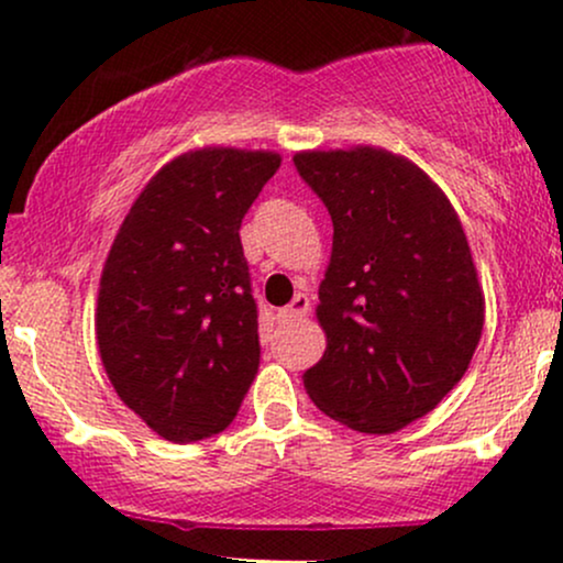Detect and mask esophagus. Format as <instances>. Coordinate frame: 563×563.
Masks as SVG:
<instances>
[{
    "instance_id": "esophagus-1",
    "label": "esophagus",
    "mask_w": 563,
    "mask_h": 563,
    "mask_svg": "<svg viewBox=\"0 0 563 563\" xmlns=\"http://www.w3.org/2000/svg\"><path fill=\"white\" fill-rule=\"evenodd\" d=\"M309 309H312V299H309L307 294H296L294 301H290L288 307H283L280 312H277V318H280V320H296V318H303V314H309Z\"/></svg>"
}]
</instances>
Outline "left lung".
Wrapping results in <instances>:
<instances>
[{"mask_svg": "<svg viewBox=\"0 0 563 563\" xmlns=\"http://www.w3.org/2000/svg\"><path fill=\"white\" fill-rule=\"evenodd\" d=\"M294 164L333 222L318 303L328 346L303 386L333 421L391 434L442 402L482 339L466 232L448 196L389 151H303Z\"/></svg>", "mask_w": 563, "mask_h": 563, "instance_id": "1", "label": "left lung"}]
</instances>
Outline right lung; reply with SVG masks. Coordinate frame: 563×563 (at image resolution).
<instances>
[{"instance_id":"add662e5","label":"right lung","mask_w":563,"mask_h":563,"mask_svg":"<svg viewBox=\"0 0 563 563\" xmlns=\"http://www.w3.org/2000/svg\"><path fill=\"white\" fill-rule=\"evenodd\" d=\"M277 166L269 151L183 153L115 232L97 346L121 402L169 442L228 429L260 371V312L238 230Z\"/></svg>"}]
</instances>
